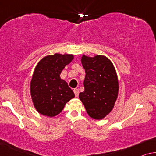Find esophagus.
I'll return each mask as SVG.
<instances>
[{"label": "esophagus", "mask_w": 156, "mask_h": 156, "mask_svg": "<svg viewBox=\"0 0 156 156\" xmlns=\"http://www.w3.org/2000/svg\"><path fill=\"white\" fill-rule=\"evenodd\" d=\"M73 92H74V93H75V96H76V98L78 97V95H79V90H78V89H77V88L73 89Z\"/></svg>", "instance_id": "1"}]
</instances>
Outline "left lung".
<instances>
[{
    "label": "left lung",
    "instance_id": "left-lung-1",
    "mask_svg": "<svg viewBox=\"0 0 156 156\" xmlns=\"http://www.w3.org/2000/svg\"><path fill=\"white\" fill-rule=\"evenodd\" d=\"M81 63L85 71V90L79 98L90 117L100 120L112 111L118 97L117 73L111 61L102 55H83Z\"/></svg>",
    "mask_w": 156,
    "mask_h": 156
}]
</instances>
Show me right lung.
<instances>
[{
	"instance_id": "add662e5",
	"label": "right lung",
	"mask_w": 156,
	"mask_h": 156,
	"mask_svg": "<svg viewBox=\"0 0 156 156\" xmlns=\"http://www.w3.org/2000/svg\"><path fill=\"white\" fill-rule=\"evenodd\" d=\"M74 58L72 54H55L41 58L35 68L30 83L32 102L39 113L53 117L75 97L68 83L60 78L66 65Z\"/></svg>"
}]
</instances>
